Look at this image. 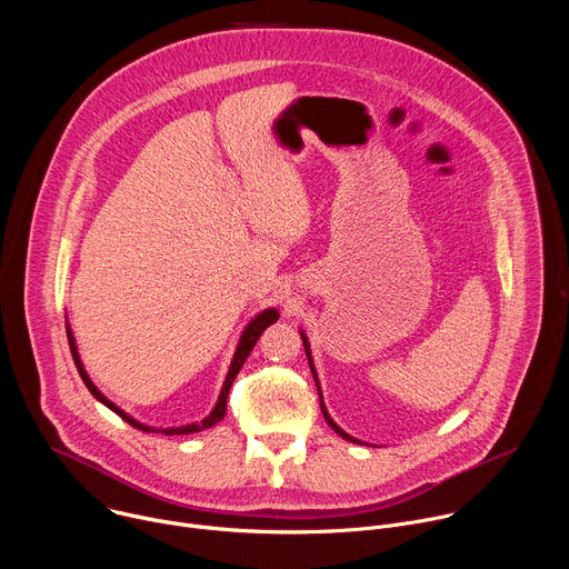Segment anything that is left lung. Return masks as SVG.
I'll use <instances>...</instances> for the list:
<instances>
[{
  "mask_svg": "<svg viewBox=\"0 0 569 569\" xmlns=\"http://www.w3.org/2000/svg\"><path fill=\"white\" fill-rule=\"evenodd\" d=\"M299 333H301V340H303V349H306V358H308V365H310V371H312V378H315V385H317V393H319V408H321V415H323V419H327V423L342 437V439H347V441H351V443H362L360 439H356V437H351V435H347L333 419H331V415H329V410H327V405H323V396H321V389H319V382H317V371H315V365H312V356H310V345H308V338H306V333L299 329Z\"/></svg>",
  "mask_w": 569,
  "mask_h": 569,
  "instance_id": "1",
  "label": "left lung"
}]
</instances>
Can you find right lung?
<instances>
[{
    "mask_svg": "<svg viewBox=\"0 0 569 569\" xmlns=\"http://www.w3.org/2000/svg\"><path fill=\"white\" fill-rule=\"evenodd\" d=\"M279 319V310L277 308H266V310H261L248 327H246V331L240 333V340H238V345H236V351H233V358H231V365H229V371H227V378H224V382H222V389H220V396H218V400H216V405H213V410L202 419V421H196V423H189V426H178V428H150V426H146V423H139L137 419H132L128 412H123L119 405H114L94 382H92V378L88 376V371H86V367H83V360H80V353H78V347H76V340H73V333H71V329H69V321H67V340H69V349H71V356H73V362H76V369H78V373H80V378H83V382H86V387L90 389V393L99 400V402H103L108 410H112L114 415H119L126 423H130L132 428H137V430H141V432H161V435H193V432H202V430H209V428H213L218 421H222V417H224V412H227V396H229V387H231V382H233V378L238 376V371H240V367H242V362L248 360V356L252 353V349H254V345H257V340L261 338V333L270 327V323H274Z\"/></svg>",
    "mask_w": 569,
    "mask_h": 569,
    "instance_id": "1",
    "label": "right lung"
}]
</instances>
